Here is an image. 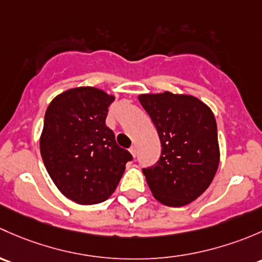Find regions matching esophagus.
I'll return each mask as SVG.
<instances>
[{"label": "esophagus", "mask_w": 262, "mask_h": 262, "mask_svg": "<svg viewBox=\"0 0 262 262\" xmlns=\"http://www.w3.org/2000/svg\"><path fill=\"white\" fill-rule=\"evenodd\" d=\"M130 152L132 154V156H134V158L136 156V146H135V145H134V146L130 147Z\"/></svg>", "instance_id": "esophagus-1"}]
</instances>
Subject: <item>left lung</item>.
Returning <instances> with one entry per match:
<instances>
[{
	"label": "left lung",
	"mask_w": 262,
	"mask_h": 262,
	"mask_svg": "<svg viewBox=\"0 0 262 262\" xmlns=\"http://www.w3.org/2000/svg\"><path fill=\"white\" fill-rule=\"evenodd\" d=\"M139 101L161 142L158 163L142 169L151 193L165 206L189 204L209 187L220 164L214 115L187 94H141Z\"/></svg>",
	"instance_id": "obj_1"
}]
</instances>
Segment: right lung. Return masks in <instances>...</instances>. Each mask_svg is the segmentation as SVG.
Here are the masks:
<instances>
[{
	"label": "right lung",
	"instance_id": "obj_1",
	"mask_svg": "<svg viewBox=\"0 0 262 262\" xmlns=\"http://www.w3.org/2000/svg\"><path fill=\"white\" fill-rule=\"evenodd\" d=\"M115 97L93 87L63 92L45 112L40 137L42 161L58 189L79 204L111 196L132 155L106 126Z\"/></svg>",
	"mask_w": 262,
	"mask_h": 262
}]
</instances>
